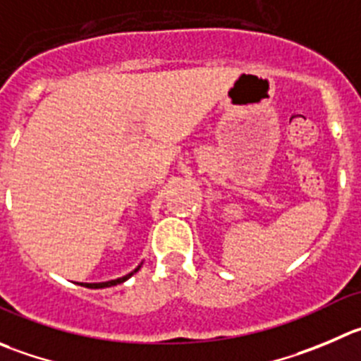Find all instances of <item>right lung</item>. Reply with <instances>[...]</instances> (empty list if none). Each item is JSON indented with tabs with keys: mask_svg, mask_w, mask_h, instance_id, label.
I'll return each mask as SVG.
<instances>
[{
	"mask_svg": "<svg viewBox=\"0 0 361 361\" xmlns=\"http://www.w3.org/2000/svg\"><path fill=\"white\" fill-rule=\"evenodd\" d=\"M142 267V264H140L138 267H136L135 271H131L129 274H126V276L122 278H116V280H109V281H101V283H80V286L83 287H88V289H104V287H113V286H118V283H123V281L127 280V278H131L133 274L138 273V269Z\"/></svg>",
	"mask_w": 361,
	"mask_h": 361,
	"instance_id": "right-lung-1",
	"label": "right lung"
}]
</instances>
